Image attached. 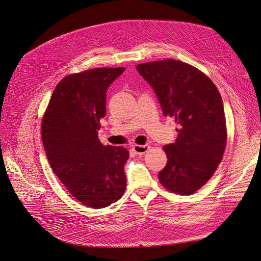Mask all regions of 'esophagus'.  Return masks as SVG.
<instances>
[{"label": "esophagus", "mask_w": 261, "mask_h": 261, "mask_svg": "<svg viewBox=\"0 0 261 261\" xmlns=\"http://www.w3.org/2000/svg\"><path fill=\"white\" fill-rule=\"evenodd\" d=\"M150 148L149 145H135L133 146V151L136 153V154H144L145 152H147V150Z\"/></svg>", "instance_id": "34e87169"}]
</instances>
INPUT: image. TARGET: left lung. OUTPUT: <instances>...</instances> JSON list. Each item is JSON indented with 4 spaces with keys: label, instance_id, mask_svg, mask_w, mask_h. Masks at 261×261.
I'll use <instances>...</instances> for the list:
<instances>
[{
    "label": "left lung",
    "instance_id": "8db88e82",
    "mask_svg": "<svg viewBox=\"0 0 261 261\" xmlns=\"http://www.w3.org/2000/svg\"><path fill=\"white\" fill-rule=\"evenodd\" d=\"M137 69L153 88L165 117L178 125L175 143L163 147L168 162L159 180L172 193L191 195L213 176L226 147L221 94L205 73L181 61L146 62Z\"/></svg>",
    "mask_w": 261,
    "mask_h": 261
}]
</instances>
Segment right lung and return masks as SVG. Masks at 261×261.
Here are the masks:
<instances>
[{
    "label": "right lung",
    "mask_w": 261,
    "mask_h": 261,
    "mask_svg": "<svg viewBox=\"0 0 261 261\" xmlns=\"http://www.w3.org/2000/svg\"><path fill=\"white\" fill-rule=\"evenodd\" d=\"M124 69L93 68L64 76L42 118V143L55 174L71 196L95 210L118 201L126 188L127 149L103 146L97 136L107 90Z\"/></svg>",
    "instance_id": "obj_1"
}]
</instances>
